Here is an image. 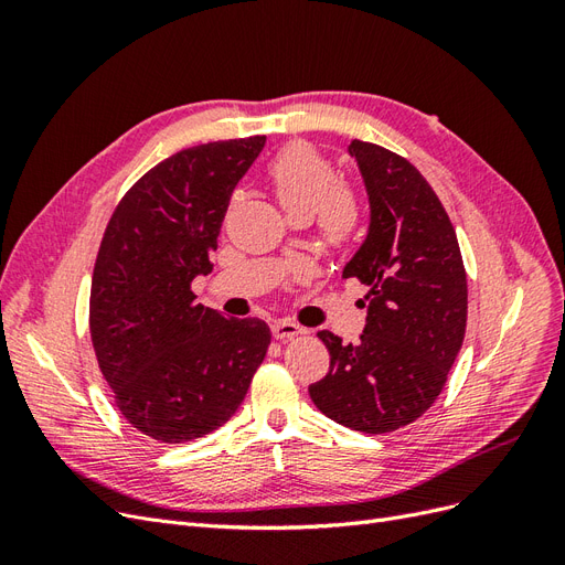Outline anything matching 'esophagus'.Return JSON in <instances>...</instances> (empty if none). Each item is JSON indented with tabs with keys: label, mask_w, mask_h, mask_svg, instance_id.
Returning <instances> with one entry per match:
<instances>
[{
	"label": "esophagus",
	"mask_w": 565,
	"mask_h": 565,
	"mask_svg": "<svg viewBox=\"0 0 565 565\" xmlns=\"http://www.w3.org/2000/svg\"><path fill=\"white\" fill-rule=\"evenodd\" d=\"M273 337H276L278 341H289V339H295V337H299V334H303V330L299 328V324H295V322H289V320H278V322H273Z\"/></svg>",
	"instance_id": "esophagus-1"
}]
</instances>
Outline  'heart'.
<instances>
[{
  "label": "heart",
  "mask_w": 565,
  "mask_h": 565,
  "mask_svg": "<svg viewBox=\"0 0 565 565\" xmlns=\"http://www.w3.org/2000/svg\"><path fill=\"white\" fill-rule=\"evenodd\" d=\"M266 179L292 224L316 218L320 241L334 252L349 249L361 233V202L339 185L334 164L309 143H289L268 162Z\"/></svg>",
  "instance_id": "heart-1"
}]
</instances>
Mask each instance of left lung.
<instances>
[{
  "mask_svg": "<svg viewBox=\"0 0 565 565\" xmlns=\"http://www.w3.org/2000/svg\"><path fill=\"white\" fill-rule=\"evenodd\" d=\"M370 198L365 243L341 278L370 292L358 344L328 330L330 372L309 386L324 417L365 434L413 424L434 405L467 330V270L450 216L419 169L377 143L351 141Z\"/></svg>",
  "mask_w": 565,
  "mask_h": 565,
  "instance_id": "obj_1",
  "label": "left lung"
}]
</instances>
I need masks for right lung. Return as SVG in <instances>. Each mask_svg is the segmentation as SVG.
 I'll use <instances>...</instances> for the list:
<instances>
[{"mask_svg":"<svg viewBox=\"0 0 565 565\" xmlns=\"http://www.w3.org/2000/svg\"><path fill=\"white\" fill-rule=\"evenodd\" d=\"M266 136L179 150L136 181L100 241L89 299L96 361L143 436L185 443L226 424L264 363L270 330L195 303L233 188Z\"/></svg>","mask_w":565,"mask_h":565,"instance_id":"obj_1","label":"right lung"}]
</instances>
